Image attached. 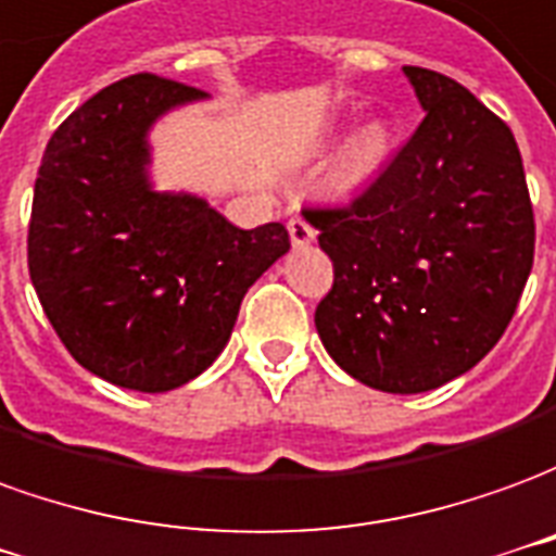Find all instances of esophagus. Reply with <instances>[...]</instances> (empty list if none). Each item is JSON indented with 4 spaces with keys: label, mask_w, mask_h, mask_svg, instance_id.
<instances>
[{
    "label": "esophagus",
    "mask_w": 556,
    "mask_h": 556,
    "mask_svg": "<svg viewBox=\"0 0 556 556\" xmlns=\"http://www.w3.org/2000/svg\"><path fill=\"white\" fill-rule=\"evenodd\" d=\"M287 230H290V239H293V245L296 248L311 245V242H314V236H317V230L311 227L308 218H302V215H293L290 224H287Z\"/></svg>",
    "instance_id": "obj_1"
}]
</instances>
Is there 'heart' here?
<instances>
[{
    "label": "heart",
    "instance_id": "b5f03b06",
    "mask_svg": "<svg viewBox=\"0 0 556 556\" xmlns=\"http://www.w3.org/2000/svg\"><path fill=\"white\" fill-rule=\"evenodd\" d=\"M389 149H392V131L386 128L383 122H371L348 146V152L341 159V167H338V182L344 185V188L368 182L374 173H380V167L386 164Z\"/></svg>",
    "mask_w": 556,
    "mask_h": 556
}]
</instances>
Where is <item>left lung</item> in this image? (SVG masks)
<instances>
[{
  "label": "left lung",
  "instance_id": "left-lung-1",
  "mask_svg": "<svg viewBox=\"0 0 556 556\" xmlns=\"http://www.w3.org/2000/svg\"><path fill=\"white\" fill-rule=\"evenodd\" d=\"M404 74L425 110L410 140L350 203L302 212L334 269L314 311L323 348L359 383L416 395L506 332L536 222L509 125L440 71Z\"/></svg>",
  "mask_w": 556,
  "mask_h": 556
}]
</instances>
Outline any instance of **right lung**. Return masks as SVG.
I'll return each instance as SVG.
<instances>
[{"mask_svg": "<svg viewBox=\"0 0 556 556\" xmlns=\"http://www.w3.org/2000/svg\"><path fill=\"white\" fill-rule=\"evenodd\" d=\"M159 74L101 89L59 125L38 167L29 278L74 359L108 383L167 392L218 359L248 287L287 254L271 222L239 230L146 182V131L203 98Z\"/></svg>", "mask_w": 556, "mask_h": 556, "instance_id": "right-lung-1", "label": "right lung"}]
</instances>
